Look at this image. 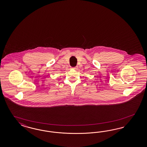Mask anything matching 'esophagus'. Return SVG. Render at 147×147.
<instances>
[{
  "label": "esophagus",
  "mask_w": 147,
  "mask_h": 147,
  "mask_svg": "<svg viewBox=\"0 0 147 147\" xmlns=\"http://www.w3.org/2000/svg\"><path fill=\"white\" fill-rule=\"evenodd\" d=\"M76 68H77V67H76H76H73V68H72V69H76Z\"/></svg>",
  "instance_id": "1"
}]
</instances>
